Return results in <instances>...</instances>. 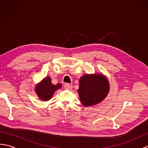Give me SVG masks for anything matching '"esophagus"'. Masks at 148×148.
Wrapping results in <instances>:
<instances>
[{
    "label": "esophagus",
    "mask_w": 148,
    "mask_h": 148,
    "mask_svg": "<svg viewBox=\"0 0 148 148\" xmlns=\"http://www.w3.org/2000/svg\"><path fill=\"white\" fill-rule=\"evenodd\" d=\"M64 88L66 90H71L72 88V86L70 84H65L64 85Z\"/></svg>",
    "instance_id": "esophagus-1"
}]
</instances>
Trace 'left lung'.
Segmentation results:
<instances>
[{
  "label": "left lung",
  "instance_id": "obj_1",
  "mask_svg": "<svg viewBox=\"0 0 148 148\" xmlns=\"http://www.w3.org/2000/svg\"><path fill=\"white\" fill-rule=\"evenodd\" d=\"M109 90V80L102 73L86 74L80 77L77 92L81 102L86 107L101 102L108 95Z\"/></svg>",
  "mask_w": 148,
  "mask_h": 148
}]
</instances>
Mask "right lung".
<instances>
[{"instance_id":"add662e5","label":"right lung","mask_w":148,"mask_h":148,"mask_svg":"<svg viewBox=\"0 0 148 148\" xmlns=\"http://www.w3.org/2000/svg\"><path fill=\"white\" fill-rule=\"evenodd\" d=\"M62 84L60 83L53 84L51 79L50 77H46L37 83L35 86V92L37 96L42 101H48L53 97L56 90L61 88Z\"/></svg>"}]
</instances>
